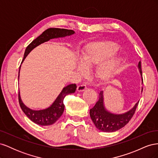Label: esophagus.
<instances>
[{
    "mask_svg": "<svg viewBox=\"0 0 158 158\" xmlns=\"http://www.w3.org/2000/svg\"><path fill=\"white\" fill-rule=\"evenodd\" d=\"M86 89H87L86 85H84V84H82V85H78V87H77V91H78V92H83V91L85 90Z\"/></svg>",
    "mask_w": 158,
    "mask_h": 158,
    "instance_id": "esophagus-1",
    "label": "esophagus"
}]
</instances>
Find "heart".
Returning a JSON list of instances; mask_svg holds the SVG:
<instances>
[{
	"label": "heart",
	"mask_w": 158,
	"mask_h": 158,
	"mask_svg": "<svg viewBox=\"0 0 158 158\" xmlns=\"http://www.w3.org/2000/svg\"><path fill=\"white\" fill-rule=\"evenodd\" d=\"M118 49L119 47L111 41H95L87 44L82 51V63H78V71L83 74L86 70L85 67L99 64L95 69V77L102 82H110L117 75L121 64V57L113 55Z\"/></svg>",
	"instance_id": "obj_1"
}]
</instances>
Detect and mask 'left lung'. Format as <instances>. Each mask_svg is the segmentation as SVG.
<instances>
[{
  "instance_id": "obj_1",
  "label": "left lung",
  "mask_w": 158,
  "mask_h": 158,
  "mask_svg": "<svg viewBox=\"0 0 158 158\" xmlns=\"http://www.w3.org/2000/svg\"><path fill=\"white\" fill-rule=\"evenodd\" d=\"M138 68L141 74L142 82L143 83L140 61L138 64ZM138 103L139 101L131 109L125 113L114 114L108 111L105 107L103 91H101L99 94L98 101L95 103L94 107L89 110V115L98 130L106 132H115L125 127L131 120L135 113Z\"/></svg>"
}]
</instances>
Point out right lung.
Wrapping results in <instances>:
<instances>
[{
	"instance_id": "1",
	"label": "right lung",
	"mask_w": 158,
	"mask_h": 158,
	"mask_svg": "<svg viewBox=\"0 0 158 158\" xmlns=\"http://www.w3.org/2000/svg\"><path fill=\"white\" fill-rule=\"evenodd\" d=\"M74 33H75V32L73 30L60 29V28H49V29L46 30L26 47L22 63L24 60L27 55L38 45L44 44V43L46 41H48L50 40L55 39V38L70 36L71 35H73ZM20 67L21 65L20 66ZM19 76H20V70H19L18 79ZM76 88L77 87H76V85L75 84H72L66 85V87L63 88V90L61 91V92L57 96L55 102L52 103L51 106L44 109L37 110H37H33L27 107L22 101L20 91H19L18 94L19 103H20V107L23 113L26 114V115L31 121L35 123L37 125L41 126L51 125L54 124L63 114L64 109L63 100L66 95L74 93Z\"/></svg>"
}]
</instances>
